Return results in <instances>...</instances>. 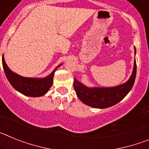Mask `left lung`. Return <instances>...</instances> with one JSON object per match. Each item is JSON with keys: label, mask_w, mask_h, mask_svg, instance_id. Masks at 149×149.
<instances>
[{"label": "left lung", "mask_w": 149, "mask_h": 149, "mask_svg": "<svg viewBox=\"0 0 149 149\" xmlns=\"http://www.w3.org/2000/svg\"><path fill=\"white\" fill-rule=\"evenodd\" d=\"M136 74V63L134 60V70L131 77L122 85L110 88H89L74 78V89L79 99L85 104L95 108H107L119 103L127 95L134 86Z\"/></svg>", "instance_id": "1"}]
</instances>
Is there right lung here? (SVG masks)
Masks as SVG:
<instances>
[{
    "label": "right lung",
    "mask_w": 149,
    "mask_h": 149,
    "mask_svg": "<svg viewBox=\"0 0 149 149\" xmlns=\"http://www.w3.org/2000/svg\"><path fill=\"white\" fill-rule=\"evenodd\" d=\"M2 63L6 78L8 79L13 87L22 94L30 97L42 96L48 92L53 84V78L55 71L61 65V64L59 65L48 77L40 79L22 77L13 72L6 65L3 56L2 57Z\"/></svg>",
    "instance_id": "1"
}]
</instances>
